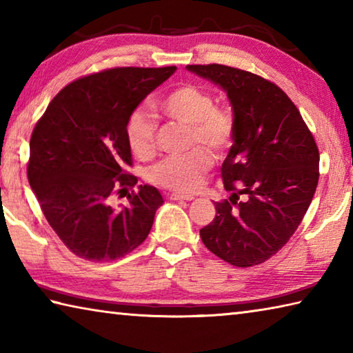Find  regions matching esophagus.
<instances>
[{
  "label": "esophagus",
  "instance_id": "obj_1",
  "mask_svg": "<svg viewBox=\"0 0 353 353\" xmlns=\"http://www.w3.org/2000/svg\"><path fill=\"white\" fill-rule=\"evenodd\" d=\"M170 197L172 199V201H193L194 199V196L182 194V193H172Z\"/></svg>",
  "mask_w": 353,
  "mask_h": 353
}]
</instances>
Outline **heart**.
Instances as JSON below:
<instances>
[{
    "label": "heart",
    "mask_w": 353,
    "mask_h": 353,
    "mask_svg": "<svg viewBox=\"0 0 353 353\" xmlns=\"http://www.w3.org/2000/svg\"><path fill=\"white\" fill-rule=\"evenodd\" d=\"M159 108L168 117L190 125V143L193 146H208L214 154H222L232 146L233 117L225 110L216 108L213 95L205 89L193 85L172 89L159 101ZM156 131L157 123L152 115L143 110L131 112L125 136L134 154L146 159L154 152ZM203 146L160 160L150 171L151 182L179 193H194L202 187L205 174L213 166V156Z\"/></svg>",
    "instance_id": "obj_1"
}]
</instances>
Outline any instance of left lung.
<instances>
[{
  "label": "left lung",
  "mask_w": 353,
  "mask_h": 353,
  "mask_svg": "<svg viewBox=\"0 0 353 353\" xmlns=\"http://www.w3.org/2000/svg\"><path fill=\"white\" fill-rule=\"evenodd\" d=\"M227 94L234 136L222 163L230 197L201 230L211 253L236 267L270 259L296 232L315 194L319 152L298 108L274 83L223 65L187 66Z\"/></svg>",
  "instance_id": "8db88e82"
}]
</instances>
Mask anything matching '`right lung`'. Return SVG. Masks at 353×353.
<instances>
[{"label": "right lung", "mask_w": 353, "mask_h": 353, "mask_svg": "<svg viewBox=\"0 0 353 353\" xmlns=\"http://www.w3.org/2000/svg\"><path fill=\"white\" fill-rule=\"evenodd\" d=\"M168 68H115L83 77L55 95L30 137L28 179L43 214L79 258H123L150 234L163 203L159 190L140 185L128 205L112 194L137 183L126 142L128 117L176 72Z\"/></svg>", "instance_id": "obj_1"}]
</instances>
